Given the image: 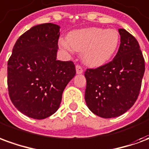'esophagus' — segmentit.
<instances>
[{"instance_id": "esophagus-1", "label": "esophagus", "mask_w": 149, "mask_h": 149, "mask_svg": "<svg viewBox=\"0 0 149 149\" xmlns=\"http://www.w3.org/2000/svg\"><path fill=\"white\" fill-rule=\"evenodd\" d=\"M76 72H77V74H81L83 72V68H81L80 65H76Z\"/></svg>"}]
</instances>
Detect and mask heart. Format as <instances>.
Returning <instances> with one entry per match:
<instances>
[{
  "label": "heart",
  "instance_id": "obj_1",
  "mask_svg": "<svg viewBox=\"0 0 149 149\" xmlns=\"http://www.w3.org/2000/svg\"><path fill=\"white\" fill-rule=\"evenodd\" d=\"M120 42L116 29L91 27L72 31L67 36V42L61 41L65 50L81 52V60L91 68L100 67L112 58Z\"/></svg>",
  "mask_w": 149,
  "mask_h": 149
}]
</instances>
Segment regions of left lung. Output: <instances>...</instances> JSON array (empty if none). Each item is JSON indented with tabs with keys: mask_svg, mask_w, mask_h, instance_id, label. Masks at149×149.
I'll use <instances>...</instances> for the list:
<instances>
[{
	"mask_svg": "<svg viewBox=\"0 0 149 149\" xmlns=\"http://www.w3.org/2000/svg\"><path fill=\"white\" fill-rule=\"evenodd\" d=\"M120 45L109 64L84 72L88 108L102 118H113L130 109L137 99L144 77V60L139 43L120 29Z\"/></svg>",
	"mask_w": 149,
	"mask_h": 149,
	"instance_id": "8db88e82",
	"label": "left lung"
}]
</instances>
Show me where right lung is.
Here are the masks:
<instances>
[{
  "mask_svg": "<svg viewBox=\"0 0 149 149\" xmlns=\"http://www.w3.org/2000/svg\"><path fill=\"white\" fill-rule=\"evenodd\" d=\"M60 29L52 23L32 27L18 38L8 61L9 97L30 118L42 120L55 113L76 75L73 62L56 60Z\"/></svg>",
  "mask_w": 149,
  "mask_h": 149,
  "instance_id": "1",
  "label": "right lung"
}]
</instances>
